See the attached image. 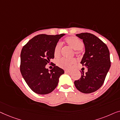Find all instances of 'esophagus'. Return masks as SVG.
<instances>
[{
	"label": "esophagus",
	"instance_id": "34e87169",
	"mask_svg": "<svg viewBox=\"0 0 120 120\" xmlns=\"http://www.w3.org/2000/svg\"><path fill=\"white\" fill-rule=\"evenodd\" d=\"M65 72L66 73H70L71 71H68V70H65Z\"/></svg>",
	"mask_w": 120,
	"mask_h": 120
}]
</instances>
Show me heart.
<instances>
[{"label": "heart", "instance_id": "obj_1", "mask_svg": "<svg viewBox=\"0 0 120 120\" xmlns=\"http://www.w3.org/2000/svg\"><path fill=\"white\" fill-rule=\"evenodd\" d=\"M65 41L73 49L77 50L75 52V53H78V50L82 49L84 47V43L82 41L75 36L68 37V38H66ZM61 47L62 45L60 42H58L55 45L54 50V54L55 57L59 56ZM75 62V59H66L62 58L57 61V65L61 68L64 69H70L72 65Z\"/></svg>", "mask_w": 120, "mask_h": 120}]
</instances>
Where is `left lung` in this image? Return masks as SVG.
I'll return each instance as SVG.
<instances>
[{"instance_id": "1", "label": "left lung", "mask_w": 120, "mask_h": 120, "mask_svg": "<svg viewBox=\"0 0 120 120\" xmlns=\"http://www.w3.org/2000/svg\"><path fill=\"white\" fill-rule=\"evenodd\" d=\"M76 36L82 40L85 52L80 64L87 68L85 74L75 81L79 91L84 94L94 92L102 86L110 67V53L107 45L92 34L84 33Z\"/></svg>"}]
</instances>
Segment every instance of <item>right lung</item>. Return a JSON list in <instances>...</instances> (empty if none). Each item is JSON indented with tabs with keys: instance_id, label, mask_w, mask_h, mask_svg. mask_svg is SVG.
<instances>
[{
	"instance_id": "obj_1",
	"label": "right lung",
	"mask_w": 120,
	"mask_h": 120,
	"mask_svg": "<svg viewBox=\"0 0 120 120\" xmlns=\"http://www.w3.org/2000/svg\"><path fill=\"white\" fill-rule=\"evenodd\" d=\"M65 34H40L24 45L21 53V74L29 87L40 94H49L56 88L64 71L54 64L49 70L45 65L54 58L55 47Z\"/></svg>"
}]
</instances>
